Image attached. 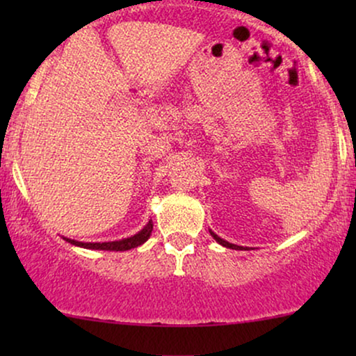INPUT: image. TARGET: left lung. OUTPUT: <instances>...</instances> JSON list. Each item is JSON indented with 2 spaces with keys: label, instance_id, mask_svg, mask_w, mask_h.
<instances>
[{
  "label": "left lung",
  "instance_id": "obj_1",
  "mask_svg": "<svg viewBox=\"0 0 356 356\" xmlns=\"http://www.w3.org/2000/svg\"><path fill=\"white\" fill-rule=\"evenodd\" d=\"M211 234H212V238H214L216 241H218L219 244H222L224 248H231V249H244L243 246H236V244H231V243H227V241H224V239H220L218 234H214V232L211 231Z\"/></svg>",
  "mask_w": 356,
  "mask_h": 356
}]
</instances>
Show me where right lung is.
I'll list each match as a JSON object with an SVG mask.
<instances>
[{
  "label": "right lung",
  "instance_id": "1",
  "mask_svg": "<svg viewBox=\"0 0 356 356\" xmlns=\"http://www.w3.org/2000/svg\"><path fill=\"white\" fill-rule=\"evenodd\" d=\"M152 227H154L152 220H149V224H147L138 234L122 241H112V243H80V241H73V239H67V241L68 243L75 244V246L87 248V249H102V251H129V249L144 244L145 241L150 238V234H152Z\"/></svg>",
  "mask_w": 356,
  "mask_h": 356
}]
</instances>
